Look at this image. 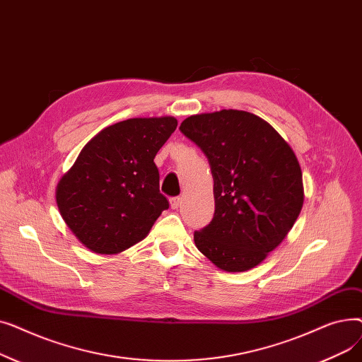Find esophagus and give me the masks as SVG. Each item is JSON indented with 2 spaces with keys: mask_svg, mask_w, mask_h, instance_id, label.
Instances as JSON below:
<instances>
[{
  "mask_svg": "<svg viewBox=\"0 0 362 362\" xmlns=\"http://www.w3.org/2000/svg\"><path fill=\"white\" fill-rule=\"evenodd\" d=\"M180 202H182V198H180V197H173V198H170V206L173 208V210H177L179 205H180Z\"/></svg>",
  "mask_w": 362,
  "mask_h": 362,
  "instance_id": "1",
  "label": "esophagus"
}]
</instances>
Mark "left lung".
<instances>
[{
    "instance_id": "1",
    "label": "left lung",
    "mask_w": 362,
    "mask_h": 362,
    "mask_svg": "<svg viewBox=\"0 0 362 362\" xmlns=\"http://www.w3.org/2000/svg\"><path fill=\"white\" fill-rule=\"evenodd\" d=\"M179 129L201 148L214 179V217L194 233L197 248L224 272L255 267L300 213L303 186L295 152L248 111L197 114Z\"/></svg>"
}]
</instances>
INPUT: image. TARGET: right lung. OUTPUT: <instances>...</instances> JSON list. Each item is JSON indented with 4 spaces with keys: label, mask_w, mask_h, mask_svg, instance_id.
<instances>
[{
    "label": "right lung",
    "mask_w": 362,
    "mask_h": 362,
    "mask_svg": "<svg viewBox=\"0 0 362 362\" xmlns=\"http://www.w3.org/2000/svg\"><path fill=\"white\" fill-rule=\"evenodd\" d=\"M175 117L129 119L101 130L57 186V205L88 250L119 254L142 240L168 208L154 158Z\"/></svg>",
    "instance_id": "1"
}]
</instances>
